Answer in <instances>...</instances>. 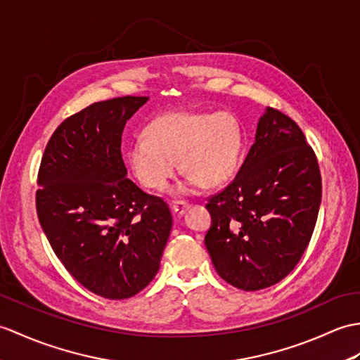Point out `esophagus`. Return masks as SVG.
I'll return each instance as SVG.
<instances>
[{"mask_svg":"<svg viewBox=\"0 0 360 360\" xmlns=\"http://www.w3.org/2000/svg\"><path fill=\"white\" fill-rule=\"evenodd\" d=\"M187 208H188V204L182 202V200H179V202H173V204H172V210H173L174 213H176L178 216L186 213Z\"/></svg>","mask_w":360,"mask_h":360,"instance_id":"34e87169","label":"esophagus"}]
</instances>
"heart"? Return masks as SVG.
Segmentation results:
<instances>
[{"instance_id": "heart-1", "label": "heart", "mask_w": 360, "mask_h": 360, "mask_svg": "<svg viewBox=\"0 0 360 360\" xmlns=\"http://www.w3.org/2000/svg\"><path fill=\"white\" fill-rule=\"evenodd\" d=\"M240 153V125L227 112H167L148 124L146 135L133 136L125 148L131 173L152 190L167 186L179 161L187 179L176 188L178 193L199 184L214 188L230 181Z\"/></svg>"}]
</instances>
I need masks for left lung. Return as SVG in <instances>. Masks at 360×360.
<instances>
[{"label":"left lung","mask_w":360,"mask_h":360,"mask_svg":"<svg viewBox=\"0 0 360 360\" xmlns=\"http://www.w3.org/2000/svg\"><path fill=\"white\" fill-rule=\"evenodd\" d=\"M321 198L319 164L302 130L266 107L236 178L205 205V247L216 271L245 291L282 281L311 239Z\"/></svg>","instance_id":"obj_1"}]
</instances>
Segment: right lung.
<instances>
[{"label":"right lung","mask_w":360,"mask_h":360,"mask_svg":"<svg viewBox=\"0 0 360 360\" xmlns=\"http://www.w3.org/2000/svg\"><path fill=\"white\" fill-rule=\"evenodd\" d=\"M148 96L95 103L50 138L38 172L37 213L65 270L91 293L127 299L160 270L170 208L127 178L124 125Z\"/></svg>","instance_id":"1"}]
</instances>
